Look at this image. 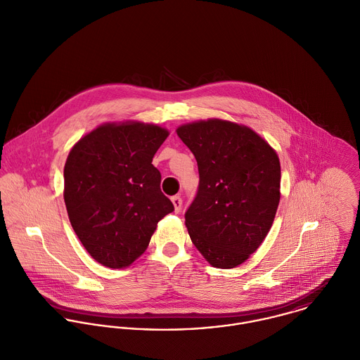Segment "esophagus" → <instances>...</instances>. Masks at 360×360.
<instances>
[{
  "mask_svg": "<svg viewBox=\"0 0 360 360\" xmlns=\"http://www.w3.org/2000/svg\"><path fill=\"white\" fill-rule=\"evenodd\" d=\"M172 202H173V205H174V211H176V212H180L181 205H183V200H181V197H180V195H174V197H172Z\"/></svg>",
  "mask_w": 360,
  "mask_h": 360,
  "instance_id": "obj_1",
  "label": "esophagus"
}]
</instances>
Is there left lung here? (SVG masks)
Masks as SVG:
<instances>
[{
    "label": "left lung",
    "mask_w": 360,
    "mask_h": 360,
    "mask_svg": "<svg viewBox=\"0 0 360 360\" xmlns=\"http://www.w3.org/2000/svg\"><path fill=\"white\" fill-rule=\"evenodd\" d=\"M195 156L198 191L186 212L193 244L215 268L243 264L268 235L281 200V163L255 131L210 119L176 129Z\"/></svg>",
    "instance_id": "8db88e82"
}]
</instances>
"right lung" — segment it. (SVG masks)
<instances>
[{"mask_svg":"<svg viewBox=\"0 0 360 360\" xmlns=\"http://www.w3.org/2000/svg\"><path fill=\"white\" fill-rule=\"evenodd\" d=\"M169 131L139 121L106 122L82 136L64 166V201L74 232L99 264L125 268L174 211L160 191L153 155Z\"/></svg>","mask_w":360,"mask_h":360,"instance_id":"right-lung-1","label":"right lung"}]
</instances>
